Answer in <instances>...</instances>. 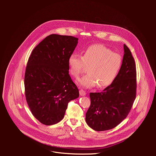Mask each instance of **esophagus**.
I'll return each instance as SVG.
<instances>
[{
  "label": "esophagus",
  "mask_w": 156,
  "mask_h": 156,
  "mask_svg": "<svg viewBox=\"0 0 156 156\" xmlns=\"http://www.w3.org/2000/svg\"><path fill=\"white\" fill-rule=\"evenodd\" d=\"M86 92L83 90H80V96H85L86 95Z\"/></svg>",
  "instance_id": "34e87169"
}]
</instances>
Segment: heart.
Wrapping results in <instances>:
<instances>
[{
  "instance_id": "heart-1",
  "label": "heart",
  "mask_w": 156,
  "mask_h": 156,
  "mask_svg": "<svg viewBox=\"0 0 156 156\" xmlns=\"http://www.w3.org/2000/svg\"><path fill=\"white\" fill-rule=\"evenodd\" d=\"M122 63L119 54L101 44L86 48L83 55L72 54L68 60L70 72L75 78H78L86 66H88V74L77 81L79 85L85 88L97 85L103 88L110 85L117 76Z\"/></svg>"
}]
</instances>
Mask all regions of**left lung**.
Segmentation results:
<instances>
[{
    "label": "left lung",
    "mask_w": 156,
    "mask_h": 156,
    "mask_svg": "<svg viewBox=\"0 0 156 156\" xmlns=\"http://www.w3.org/2000/svg\"><path fill=\"white\" fill-rule=\"evenodd\" d=\"M120 70L114 81L100 93H90L86 122L95 131L112 129L128 115L136 98V71L134 58L124 44Z\"/></svg>",
    "instance_id": "1"
}]
</instances>
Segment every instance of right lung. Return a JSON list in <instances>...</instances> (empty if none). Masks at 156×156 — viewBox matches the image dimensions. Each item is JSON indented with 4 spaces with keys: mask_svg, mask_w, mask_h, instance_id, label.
Listing matches in <instances>:
<instances>
[{
    "mask_svg": "<svg viewBox=\"0 0 156 156\" xmlns=\"http://www.w3.org/2000/svg\"><path fill=\"white\" fill-rule=\"evenodd\" d=\"M78 40L71 36L51 34L29 57L25 75L26 99L32 114L44 125L61 121L69 102L79 97L68 65Z\"/></svg>",
    "mask_w": 156,
    "mask_h": 156,
    "instance_id": "obj_1",
    "label": "right lung"
}]
</instances>
